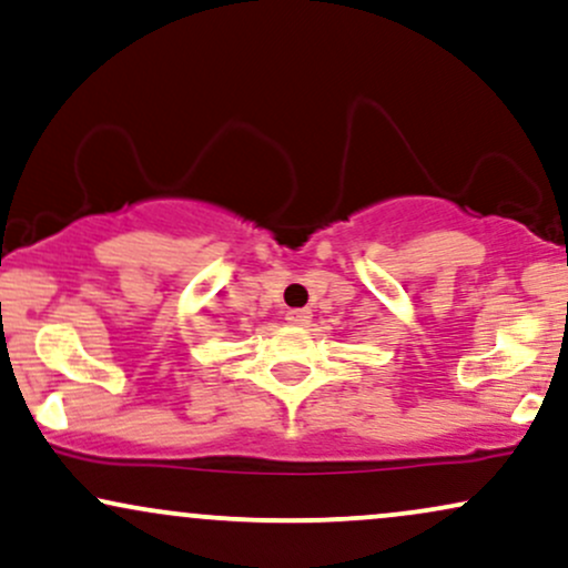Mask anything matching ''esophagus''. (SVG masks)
Wrapping results in <instances>:
<instances>
[{"mask_svg":"<svg viewBox=\"0 0 568 568\" xmlns=\"http://www.w3.org/2000/svg\"><path fill=\"white\" fill-rule=\"evenodd\" d=\"M286 322L297 324V326L308 324V322H311V311H305V308H292V311H286Z\"/></svg>","mask_w":568,"mask_h":568,"instance_id":"34e87169","label":"esophagus"}]
</instances>
